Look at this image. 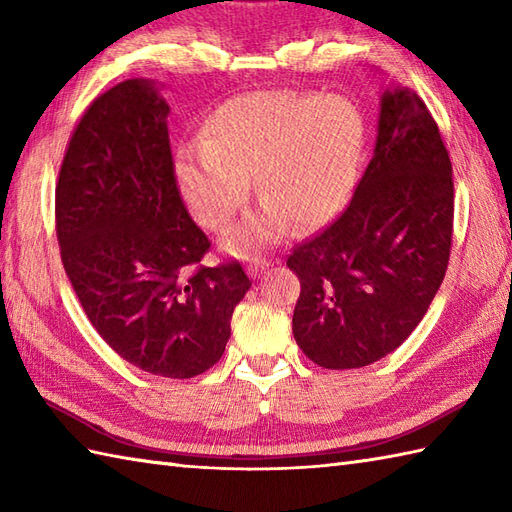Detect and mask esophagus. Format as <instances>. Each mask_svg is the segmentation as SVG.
<instances>
[{
    "label": "esophagus",
    "instance_id": "obj_1",
    "mask_svg": "<svg viewBox=\"0 0 512 512\" xmlns=\"http://www.w3.org/2000/svg\"><path fill=\"white\" fill-rule=\"evenodd\" d=\"M270 266V262H268V259H253V262H250L248 264V275L250 277H259V275H262L264 273V270Z\"/></svg>",
    "mask_w": 512,
    "mask_h": 512
}]
</instances>
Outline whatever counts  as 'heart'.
<instances>
[{
	"label": "heart",
	"instance_id": "1",
	"mask_svg": "<svg viewBox=\"0 0 512 512\" xmlns=\"http://www.w3.org/2000/svg\"><path fill=\"white\" fill-rule=\"evenodd\" d=\"M363 154V123L354 107L319 94L257 92L217 107L202 143L176 156L184 202L202 226L222 231L248 200V178L262 209L228 235L237 255L286 233L328 224L350 200Z\"/></svg>",
	"mask_w": 512,
	"mask_h": 512
}]
</instances>
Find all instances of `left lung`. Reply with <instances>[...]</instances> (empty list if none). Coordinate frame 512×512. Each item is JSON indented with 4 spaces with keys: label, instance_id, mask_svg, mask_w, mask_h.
<instances>
[{
    "label": "left lung",
    "instance_id": "left-lung-1",
    "mask_svg": "<svg viewBox=\"0 0 512 512\" xmlns=\"http://www.w3.org/2000/svg\"><path fill=\"white\" fill-rule=\"evenodd\" d=\"M453 178L427 105L409 88L380 96L374 156L350 206L297 246L292 334L312 363L354 369L394 352L427 314L449 266Z\"/></svg>",
    "mask_w": 512,
    "mask_h": 512
}]
</instances>
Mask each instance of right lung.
<instances>
[{
    "label": "right lung",
    "instance_id": "1",
    "mask_svg": "<svg viewBox=\"0 0 512 512\" xmlns=\"http://www.w3.org/2000/svg\"><path fill=\"white\" fill-rule=\"evenodd\" d=\"M158 88L123 81L83 114L59 171L57 237L103 341L143 372L193 378L222 358L253 281L239 262L198 266L211 242L180 198Z\"/></svg>",
    "mask_w": 512,
    "mask_h": 512
}]
</instances>
